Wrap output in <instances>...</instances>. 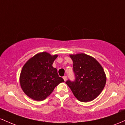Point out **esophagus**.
<instances>
[{"instance_id": "34e87169", "label": "esophagus", "mask_w": 125, "mask_h": 125, "mask_svg": "<svg viewBox=\"0 0 125 125\" xmlns=\"http://www.w3.org/2000/svg\"><path fill=\"white\" fill-rule=\"evenodd\" d=\"M63 79H64V81H66L67 80V76H64L63 77Z\"/></svg>"}]
</instances>
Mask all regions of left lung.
<instances>
[{
	"label": "left lung",
	"instance_id": "1",
	"mask_svg": "<svg viewBox=\"0 0 125 125\" xmlns=\"http://www.w3.org/2000/svg\"><path fill=\"white\" fill-rule=\"evenodd\" d=\"M73 61L74 81L67 80L65 83L74 96L82 102L93 100L104 89L106 76L103 67L95 58L81 53L70 55Z\"/></svg>",
	"mask_w": 125,
	"mask_h": 125
}]
</instances>
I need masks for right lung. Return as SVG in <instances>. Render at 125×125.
Wrapping results in <instances>:
<instances>
[{"instance_id":"obj_1","label":"right lung","mask_w":125,"mask_h":125,"mask_svg":"<svg viewBox=\"0 0 125 125\" xmlns=\"http://www.w3.org/2000/svg\"><path fill=\"white\" fill-rule=\"evenodd\" d=\"M58 55L46 52L30 58L22 68L20 84L23 92L33 100L42 101L50 96L57 85L64 82L59 77L57 68L52 67Z\"/></svg>"}]
</instances>
